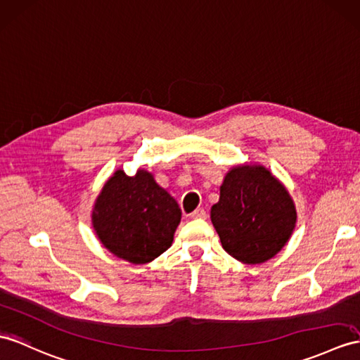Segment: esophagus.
Listing matches in <instances>:
<instances>
[{"label": "esophagus", "instance_id": "obj_1", "mask_svg": "<svg viewBox=\"0 0 360 360\" xmlns=\"http://www.w3.org/2000/svg\"><path fill=\"white\" fill-rule=\"evenodd\" d=\"M192 218H200V220H203V218H206V210L205 209H195L194 212L191 214Z\"/></svg>", "mask_w": 360, "mask_h": 360}]
</instances>
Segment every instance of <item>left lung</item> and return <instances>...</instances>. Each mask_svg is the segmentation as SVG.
<instances>
[{
  "label": "left lung",
  "instance_id": "1",
  "mask_svg": "<svg viewBox=\"0 0 360 360\" xmlns=\"http://www.w3.org/2000/svg\"><path fill=\"white\" fill-rule=\"evenodd\" d=\"M210 220L231 257L261 264L292 236L296 209L283 183L264 166L240 165L226 174Z\"/></svg>",
  "mask_w": 360,
  "mask_h": 360
}]
</instances>
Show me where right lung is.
<instances>
[{"mask_svg":"<svg viewBox=\"0 0 360 360\" xmlns=\"http://www.w3.org/2000/svg\"><path fill=\"white\" fill-rule=\"evenodd\" d=\"M91 218L96 235L111 253L146 264L171 248L181 210L151 172L139 169L129 177L119 169L103 185Z\"/></svg>","mask_w":360,"mask_h":360,"instance_id":"right-lung-1","label":"right lung"}]
</instances>
